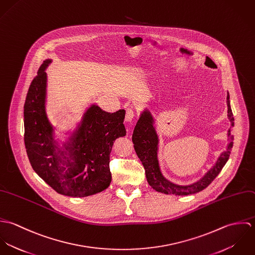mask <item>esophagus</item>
Instances as JSON below:
<instances>
[{
	"label": "esophagus",
	"mask_w": 255,
	"mask_h": 255,
	"mask_svg": "<svg viewBox=\"0 0 255 255\" xmlns=\"http://www.w3.org/2000/svg\"><path fill=\"white\" fill-rule=\"evenodd\" d=\"M134 117V112L132 108H127L126 111V121L127 122H131Z\"/></svg>",
	"instance_id": "1"
}]
</instances>
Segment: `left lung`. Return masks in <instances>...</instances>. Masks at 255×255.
<instances>
[{
	"instance_id": "8db88e82",
	"label": "left lung",
	"mask_w": 255,
	"mask_h": 255,
	"mask_svg": "<svg viewBox=\"0 0 255 255\" xmlns=\"http://www.w3.org/2000/svg\"><path fill=\"white\" fill-rule=\"evenodd\" d=\"M227 116L231 126L227 131L228 144L226 146V150L220 154L214 165L199 180L189 184H178L171 182L164 176L158 158L160 136L156 129V119L148 108H144L140 112L139 119L133 130L132 142L134 144L133 147L135 152L145 169L147 182L152 188H154L156 191L166 194L189 195L203 190L213 182V180L218 176L219 173L229 160L234 143V135L232 134V131L233 128L235 127V122L230 105L229 93L227 95Z\"/></svg>"
}]
</instances>
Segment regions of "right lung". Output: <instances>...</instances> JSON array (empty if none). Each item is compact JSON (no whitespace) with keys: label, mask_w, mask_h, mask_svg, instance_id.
Returning a JSON list of instances; mask_svg holds the SVG:
<instances>
[{"label":"right lung","mask_w":255,"mask_h":255,"mask_svg":"<svg viewBox=\"0 0 255 255\" xmlns=\"http://www.w3.org/2000/svg\"><path fill=\"white\" fill-rule=\"evenodd\" d=\"M47 59L32 80L24 103V144L37 175L58 193L85 197L106 189L112 181L110 154L127 134L125 110L107 113L96 103L60 137L47 114ZM62 135V134H61Z\"/></svg>","instance_id":"add662e5"}]
</instances>
